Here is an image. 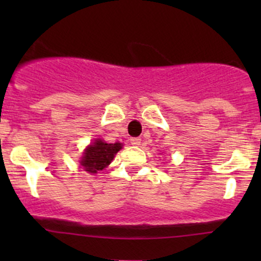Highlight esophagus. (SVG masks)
<instances>
[{"label":"esophagus","mask_w":261,"mask_h":261,"mask_svg":"<svg viewBox=\"0 0 261 261\" xmlns=\"http://www.w3.org/2000/svg\"><path fill=\"white\" fill-rule=\"evenodd\" d=\"M131 145L133 146H140L141 145V139L140 137H133V139L130 140Z\"/></svg>","instance_id":"esophagus-1"}]
</instances>
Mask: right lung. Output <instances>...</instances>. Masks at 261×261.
I'll return each instance as SVG.
<instances>
[{"instance_id": "right-lung-1", "label": "right lung", "mask_w": 261, "mask_h": 261, "mask_svg": "<svg viewBox=\"0 0 261 261\" xmlns=\"http://www.w3.org/2000/svg\"><path fill=\"white\" fill-rule=\"evenodd\" d=\"M121 149V143H107L101 140H95L93 145L87 147L81 160V166L89 173L103 170L112 163L114 155Z\"/></svg>"}]
</instances>
